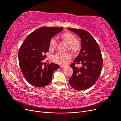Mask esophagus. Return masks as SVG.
I'll list each match as a JSON object with an SVG mask.
<instances>
[{"instance_id":"obj_1","label":"esophagus","mask_w":121,"mask_h":121,"mask_svg":"<svg viewBox=\"0 0 121 121\" xmlns=\"http://www.w3.org/2000/svg\"><path fill=\"white\" fill-rule=\"evenodd\" d=\"M60 68H64L65 67V65H60Z\"/></svg>"}]
</instances>
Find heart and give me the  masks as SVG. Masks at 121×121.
<instances>
[{"instance_id": "b5f03b06", "label": "heart", "mask_w": 121, "mask_h": 121, "mask_svg": "<svg viewBox=\"0 0 121 121\" xmlns=\"http://www.w3.org/2000/svg\"><path fill=\"white\" fill-rule=\"evenodd\" d=\"M61 38L64 41L69 44V49L73 52L77 53L81 49V43L77 40L76 36L72 33L67 32L61 35ZM56 40L54 38L50 39L49 46L51 50H53L56 48ZM72 56L69 53L63 54L57 53L53 55L52 57V60L55 63L60 65H65L70 61Z\"/></svg>"}]
</instances>
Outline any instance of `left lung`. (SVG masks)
I'll return each instance as SVG.
<instances>
[{"label":"left lung","instance_id":"1","mask_svg":"<svg viewBox=\"0 0 121 121\" xmlns=\"http://www.w3.org/2000/svg\"><path fill=\"white\" fill-rule=\"evenodd\" d=\"M78 35L81 40V49L70 67L73 73L69 79V83L76 90L89 88L96 82L102 68V57L100 47L89 32L83 29L68 28ZM80 64L79 68L75 64Z\"/></svg>","mask_w":121,"mask_h":121}]
</instances>
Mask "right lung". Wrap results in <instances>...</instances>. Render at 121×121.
Segmentation results:
<instances>
[{"mask_svg":"<svg viewBox=\"0 0 121 121\" xmlns=\"http://www.w3.org/2000/svg\"><path fill=\"white\" fill-rule=\"evenodd\" d=\"M63 30V27H41L29 34L21 45L18 52L20 67L26 80L33 86L48 85L53 72L59 68L53 63L43 67L42 60L49 49L50 39Z\"/></svg>","mask_w":121,"mask_h":121,"instance_id":"add662e5","label":"right lung"}]
</instances>
